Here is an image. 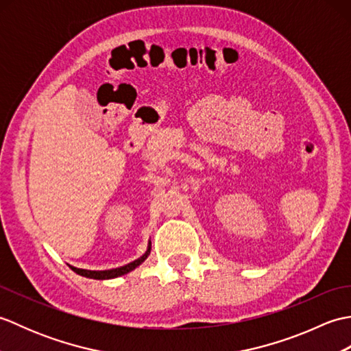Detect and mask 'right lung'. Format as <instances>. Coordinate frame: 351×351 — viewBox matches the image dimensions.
<instances>
[{
  "mask_svg": "<svg viewBox=\"0 0 351 351\" xmlns=\"http://www.w3.org/2000/svg\"><path fill=\"white\" fill-rule=\"evenodd\" d=\"M149 252H151V244H149V249H147V252L145 253L143 256H140L138 259L132 261V263L126 264V265H123V267H119V268H111V270H104V271H92V270H81V268H75V267H71V268H72V270L75 271L77 274L84 276V278H90V279H99V280H102V279H114V278H119V276H122V274H126V273L132 271L134 268L138 267V265H140L141 263H143V261L147 258Z\"/></svg>",
  "mask_w": 351,
  "mask_h": 351,
  "instance_id": "1",
  "label": "right lung"
}]
</instances>
